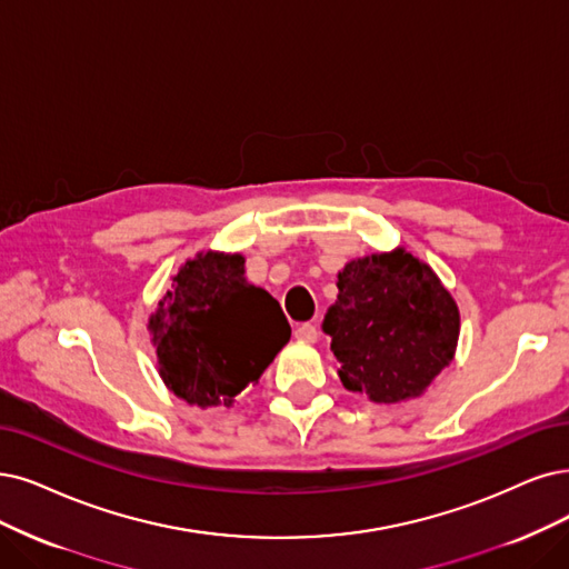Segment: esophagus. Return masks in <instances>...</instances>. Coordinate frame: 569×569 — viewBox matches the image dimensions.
<instances>
[{
  "mask_svg": "<svg viewBox=\"0 0 569 569\" xmlns=\"http://www.w3.org/2000/svg\"><path fill=\"white\" fill-rule=\"evenodd\" d=\"M296 338L305 340V342H317L319 340V328L313 323H300L296 328Z\"/></svg>",
  "mask_w": 569,
  "mask_h": 569,
  "instance_id": "34e87169",
  "label": "esophagus"
}]
</instances>
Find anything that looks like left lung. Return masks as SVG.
Instances as JSON below:
<instances>
[{
    "mask_svg": "<svg viewBox=\"0 0 569 569\" xmlns=\"http://www.w3.org/2000/svg\"><path fill=\"white\" fill-rule=\"evenodd\" d=\"M323 321L349 391L375 403L422 393L457 347L459 311L429 264L398 248L349 262Z\"/></svg>",
    "mask_w": 569,
    "mask_h": 569,
    "instance_id": "8db88e82",
    "label": "left lung"
}]
</instances>
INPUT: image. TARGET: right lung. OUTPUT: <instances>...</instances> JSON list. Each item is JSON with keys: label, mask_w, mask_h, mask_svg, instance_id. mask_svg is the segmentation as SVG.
Here are the masks:
<instances>
[{"label": "right lung", "mask_w": 569, "mask_h": 569, "mask_svg": "<svg viewBox=\"0 0 569 569\" xmlns=\"http://www.w3.org/2000/svg\"><path fill=\"white\" fill-rule=\"evenodd\" d=\"M157 366L189 406H229L290 340L281 305L243 279V258L189 260L152 317Z\"/></svg>", "instance_id": "1"}]
</instances>
